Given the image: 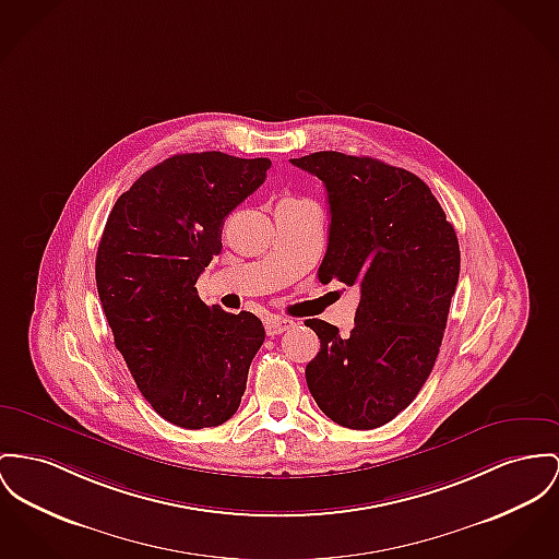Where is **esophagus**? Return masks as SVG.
Masks as SVG:
<instances>
[{
	"instance_id": "obj_1",
	"label": "esophagus",
	"mask_w": 559,
	"mask_h": 559,
	"mask_svg": "<svg viewBox=\"0 0 559 559\" xmlns=\"http://www.w3.org/2000/svg\"><path fill=\"white\" fill-rule=\"evenodd\" d=\"M290 326H293V320H286V318H269L264 322V329H266V335L269 336L282 335Z\"/></svg>"
}]
</instances>
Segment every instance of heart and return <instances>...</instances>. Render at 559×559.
Wrapping results in <instances>:
<instances>
[{
  "instance_id": "b5f03b06",
  "label": "heart",
  "mask_w": 559,
  "mask_h": 559,
  "mask_svg": "<svg viewBox=\"0 0 559 559\" xmlns=\"http://www.w3.org/2000/svg\"><path fill=\"white\" fill-rule=\"evenodd\" d=\"M282 203H300V199H284Z\"/></svg>"
}]
</instances>
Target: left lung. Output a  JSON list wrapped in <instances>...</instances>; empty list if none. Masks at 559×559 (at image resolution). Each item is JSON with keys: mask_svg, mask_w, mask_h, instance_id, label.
Listing matches in <instances>:
<instances>
[{"mask_svg": "<svg viewBox=\"0 0 559 559\" xmlns=\"http://www.w3.org/2000/svg\"><path fill=\"white\" fill-rule=\"evenodd\" d=\"M290 163L329 192L320 282L360 288L349 335L305 320L320 338L307 385L338 426L379 428L409 407L437 362L460 277L457 237L437 197L407 169L333 150Z\"/></svg>", "mask_w": 559, "mask_h": 559, "instance_id": "obj_1", "label": "left lung"}]
</instances>
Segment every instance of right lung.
Returning <instances> with one entry per match:
<instances>
[{
  "label": "right lung",
  "instance_id": "add662e5",
  "mask_svg": "<svg viewBox=\"0 0 559 559\" xmlns=\"http://www.w3.org/2000/svg\"><path fill=\"white\" fill-rule=\"evenodd\" d=\"M269 167L224 152L176 154L118 197L104 228L95 280L116 349L152 409L180 428L235 415L264 341L254 313L207 307L194 284L223 250L224 218Z\"/></svg>",
  "mask_w": 559,
  "mask_h": 559
}]
</instances>
